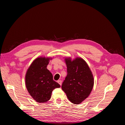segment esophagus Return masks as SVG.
Listing matches in <instances>:
<instances>
[{"mask_svg": "<svg viewBox=\"0 0 125 125\" xmlns=\"http://www.w3.org/2000/svg\"><path fill=\"white\" fill-rule=\"evenodd\" d=\"M57 82L58 83H59L60 85H62V81L61 80H58V81H57Z\"/></svg>", "mask_w": 125, "mask_h": 125, "instance_id": "esophagus-1", "label": "esophagus"}]
</instances>
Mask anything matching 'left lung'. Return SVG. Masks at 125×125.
I'll return each mask as SVG.
<instances>
[{"mask_svg": "<svg viewBox=\"0 0 125 125\" xmlns=\"http://www.w3.org/2000/svg\"><path fill=\"white\" fill-rule=\"evenodd\" d=\"M67 75L62 88L69 100L79 104L86 99L91 92L94 85L92 73L84 60L77 57L72 60L66 58Z\"/></svg>", "mask_w": 125, "mask_h": 125, "instance_id": "8db88e82", "label": "left lung"}]
</instances>
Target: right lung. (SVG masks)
<instances>
[{"mask_svg":"<svg viewBox=\"0 0 125 125\" xmlns=\"http://www.w3.org/2000/svg\"><path fill=\"white\" fill-rule=\"evenodd\" d=\"M52 58L40 57L35 59L25 74V85L33 99L38 103L50 100L52 90L60 85L53 80L52 74L47 69Z\"/></svg>","mask_w":125,"mask_h":125,"instance_id":"1","label":"right lung"}]
</instances>
